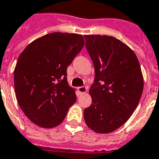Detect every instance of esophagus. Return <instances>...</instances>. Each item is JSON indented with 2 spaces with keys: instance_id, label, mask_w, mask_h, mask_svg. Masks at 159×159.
Returning a JSON list of instances; mask_svg holds the SVG:
<instances>
[{
  "instance_id": "esophagus-1",
  "label": "esophagus",
  "mask_w": 159,
  "mask_h": 159,
  "mask_svg": "<svg viewBox=\"0 0 159 159\" xmlns=\"http://www.w3.org/2000/svg\"><path fill=\"white\" fill-rule=\"evenodd\" d=\"M78 91H79V92H81V93H85V92L87 91V87H84V86H82V87H78Z\"/></svg>"
}]
</instances>
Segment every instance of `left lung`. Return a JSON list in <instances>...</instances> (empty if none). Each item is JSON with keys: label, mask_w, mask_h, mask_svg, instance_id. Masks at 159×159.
<instances>
[{"label": "left lung", "mask_w": 159, "mask_h": 159, "mask_svg": "<svg viewBox=\"0 0 159 159\" xmlns=\"http://www.w3.org/2000/svg\"><path fill=\"white\" fill-rule=\"evenodd\" d=\"M86 48L95 67L89 90L92 105L84 110L85 122L99 134L123 125L142 96L143 79L135 53L112 36L85 35Z\"/></svg>", "instance_id": "1"}]
</instances>
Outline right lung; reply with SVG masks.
<instances>
[{
	"label": "right lung",
	"instance_id": "obj_1",
	"mask_svg": "<svg viewBox=\"0 0 159 159\" xmlns=\"http://www.w3.org/2000/svg\"><path fill=\"white\" fill-rule=\"evenodd\" d=\"M84 46L81 34L51 33L30 43L19 56L14 84L19 106L34 124L53 128L77 101L67 67Z\"/></svg>",
	"mask_w": 159,
	"mask_h": 159
}]
</instances>
